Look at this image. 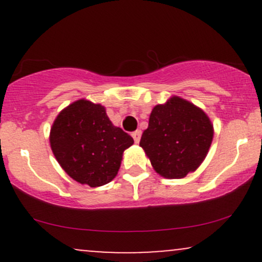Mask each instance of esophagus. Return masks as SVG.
<instances>
[{
    "label": "esophagus",
    "mask_w": 262,
    "mask_h": 262,
    "mask_svg": "<svg viewBox=\"0 0 262 262\" xmlns=\"http://www.w3.org/2000/svg\"><path fill=\"white\" fill-rule=\"evenodd\" d=\"M132 137H133V139L135 143H139L140 141V137H141V130H135L133 134H132Z\"/></svg>",
    "instance_id": "esophagus-1"
}]
</instances>
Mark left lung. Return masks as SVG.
<instances>
[{"label": "left lung", "instance_id": "left-lung-1", "mask_svg": "<svg viewBox=\"0 0 262 262\" xmlns=\"http://www.w3.org/2000/svg\"><path fill=\"white\" fill-rule=\"evenodd\" d=\"M213 133L212 122L201 108L173 96L152 108L140 146L159 175L182 179L202 164Z\"/></svg>", "mask_w": 262, "mask_h": 262}]
</instances>
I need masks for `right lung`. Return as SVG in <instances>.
Wrapping results in <instances>:
<instances>
[{"mask_svg": "<svg viewBox=\"0 0 262 262\" xmlns=\"http://www.w3.org/2000/svg\"><path fill=\"white\" fill-rule=\"evenodd\" d=\"M49 140L65 172L90 187L112 181L123 151L134 143L130 135L114 127L103 106L87 100L74 102L58 114Z\"/></svg>", "mask_w": 262, "mask_h": 262, "instance_id": "right-lung-1", "label": "right lung"}]
</instances>
